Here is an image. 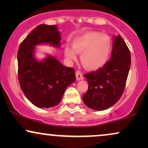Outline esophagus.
I'll list each match as a JSON object with an SVG mask.
<instances>
[{
    "instance_id": "1",
    "label": "esophagus",
    "mask_w": 148,
    "mask_h": 148,
    "mask_svg": "<svg viewBox=\"0 0 148 148\" xmlns=\"http://www.w3.org/2000/svg\"><path fill=\"white\" fill-rule=\"evenodd\" d=\"M76 80H77V81H79V80H81V79H84L83 74L79 70L76 71Z\"/></svg>"
}]
</instances>
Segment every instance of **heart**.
I'll return each instance as SVG.
<instances>
[{"mask_svg": "<svg viewBox=\"0 0 148 148\" xmlns=\"http://www.w3.org/2000/svg\"><path fill=\"white\" fill-rule=\"evenodd\" d=\"M72 47L73 48H64L66 56L71 60H76L77 52L81 54V61L84 67L95 70L103 67L108 61L112 42L111 37L106 34L91 31L74 39Z\"/></svg>", "mask_w": 148, "mask_h": 148, "instance_id": "obj_1", "label": "heart"}]
</instances>
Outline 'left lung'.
<instances>
[{
  "mask_svg": "<svg viewBox=\"0 0 148 148\" xmlns=\"http://www.w3.org/2000/svg\"><path fill=\"white\" fill-rule=\"evenodd\" d=\"M114 39L109 60L97 70L84 74L88 90L83 100L86 106L97 111L107 109L120 99L130 72V49L120 35Z\"/></svg>",
  "mask_w": 148,
  "mask_h": 148,
  "instance_id": "obj_1",
  "label": "left lung"
}]
</instances>
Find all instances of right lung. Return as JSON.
Here are the masks:
<instances>
[{"instance_id":"1","label":"right lung","mask_w":148,"mask_h":148,"mask_svg":"<svg viewBox=\"0 0 148 148\" xmlns=\"http://www.w3.org/2000/svg\"><path fill=\"white\" fill-rule=\"evenodd\" d=\"M60 39L56 25L40 24L18 47V82L25 97L39 108L58 104L66 88L76 80L75 69L64 67L54 57H47L42 62L34 57L37 45L47 43L59 47Z\"/></svg>"}]
</instances>
